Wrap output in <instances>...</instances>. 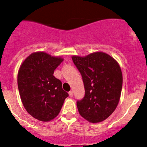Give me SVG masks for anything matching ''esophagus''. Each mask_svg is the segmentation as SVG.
I'll use <instances>...</instances> for the list:
<instances>
[{
    "label": "esophagus",
    "mask_w": 147,
    "mask_h": 147,
    "mask_svg": "<svg viewBox=\"0 0 147 147\" xmlns=\"http://www.w3.org/2000/svg\"><path fill=\"white\" fill-rule=\"evenodd\" d=\"M69 97H72L74 96V92L73 91H70V92H69Z\"/></svg>",
    "instance_id": "34e87169"
}]
</instances>
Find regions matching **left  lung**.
<instances>
[{"label":"left lung","instance_id":"obj_1","mask_svg":"<svg viewBox=\"0 0 147 147\" xmlns=\"http://www.w3.org/2000/svg\"><path fill=\"white\" fill-rule=\"evenodd\" d=\"M81 74L85 97L77 102L80 115L90 123L105 121L115 111L119 102L123 75L117 61L103 52L85 57H71Z\"/></svg>","mask_w":147,"mask_h":147}]
</instances>
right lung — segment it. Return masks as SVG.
<instances>
[{
    "instance_id": "1",
    "label": "right lung",
    "mask_w": 147,
    "mask_h": 147,
    "mask_svg": "<svg viewBox=\"0 0 147 147\" xmlns=\"http://www.w3.org/2000/svg\"><path fill=\"white\" fill-rule=\"evenodd\" d=\"M63 60L61 57L36 52L24 59L19 69L17 85L22 102L38 121L48 122L57 117L69 96L61 82L53 76Z\"/></svg>"
}]
</instances>
